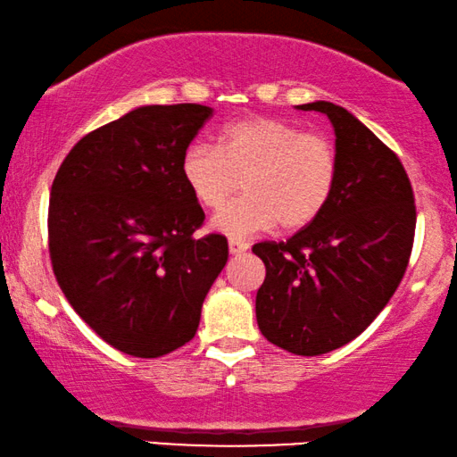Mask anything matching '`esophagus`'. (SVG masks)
Segmentation results:
<instances>
[{
	"label": "esophagus",
	"instance_id": "obj_1",
	"mask_svg": "<svg viewBox=\"0 0 457 457\" xmlns=\"http://www.w3.org/2000/svg\"><path fill=\"white\" fill-rule=\"evenodd\" d=\"M247 249H249L247 243L237 241V239H230V241H228V252L233 253V255H241V253H245Z\"/></svg>",
	"mask_w": 457,
	"mask_h": 457
}]
</instances>
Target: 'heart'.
Returning a JSON list of instances; mask_svg holds the SVG:
<instances>
[{
  "label": "heart",
  "mask_w": 457,
  "mask_h": 457,
  "mask_svg": "<svg viewBox=\"0 0 457 457\" xmlns=\"http://www.w3.org/2000/svg\"><path fill=\"white\" fill-rule=\"evenodd\" d=\"M191 195L205 210H222L214 218L218 233L247 239L277 227L297 230L322 214L333 197L339 158L320 135L303 133L295 124L266 116L230 122L218 147L193 143L180 162Z\"/></svg>",
  "instance_id": "1"
}]
</instances>
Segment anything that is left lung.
Listing matches in <instances>:
<instances>
[{"mask_svg": "<svg viewBox=\"0 0 457 457\" xmlns=\"http://www.w3.org/2000/svg\"><path fill=\"white\" fill-rule=\"evenodd\" d=\"M339 177L320 216L287 241L255 243L266 278L255 295L262 335L295 355L328 353L364 333L402 283L416 230L402 162L352 112L330 102Z\"/></svg>", "mask_w": 457, "mask_h": 457, "instance_id": "left-lung-1", "label": "left lung"}]
</instances>
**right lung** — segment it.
I'll use <instances>...</instances> for the list:
<instances>
[{
	"mask_svg": "<svg viewBox=\"0 0 457 457\" xmlns=\"http://www.w3.org/2000/svg\"><path fill=\"white\" fill-rule=\"evenodd\" d=\"M212 116L199 104L141 105L85 135L49 197V258L74 312L118 352L160 358L197 333L228 260L222 235L197 239L204 210L180 162Z\"/></svg>",
	"mask_w": 457,
	"mask_h": 457,
	"instance_id": "1",
	"label": "right lung"
}]
</instances>
